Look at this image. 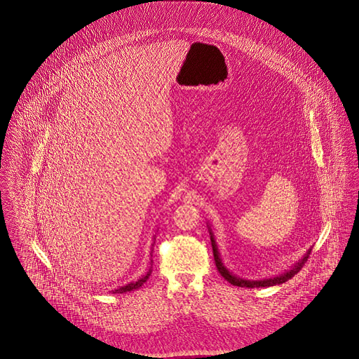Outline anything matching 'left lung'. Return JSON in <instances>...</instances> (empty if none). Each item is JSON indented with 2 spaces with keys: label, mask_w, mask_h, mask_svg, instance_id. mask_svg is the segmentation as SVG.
<instances>
[{
  "label": "left lung",
  "mask_w": 359,
  "mask_h": 359,
  "mask_svg": "<svg viewBox=\"0 0 359 359\" xmlns=\"http://www.w3.org/2000/svg\"><path fill=\"white\" fill-rule=\"evenodd\" d=\"M210 237H211V246H212V253H214V259H215V265H217V269L218 272L221 273L224 280H227L230 284L236 285V287H242V288H259V287H273V285H278V284H283L285 281H288L290 278H292L294 274L299 273L300 269L304 266V264L307 262L308 257L311 255V250L309 249L307 252V255L303 257L299 262H296V265L293 268H290V271L284 272L280 276H276L273 278H264V280H243V278H239L236 274L230 273L229 269H226V266L223 265L222 259L219 257V252H218V248H217V243H215V239H214V234L210 229Z\"/></svg>",
  "instance_id": "8db88e82"
}]
</instances>
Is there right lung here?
I'll list each match as a JSON object with an SVG mask.
<instances>
[{"instance_id": "obj_1", "label": "right lung", "mask_w": 359, "mask_h": 359, "mask_svg": "<svg viewBox=\"0 0 359 359\" xmlns=\"http://www.w3.org/2000/svg\"><path fill=\"white\" fill-rule=\"evenodd\" d=\"M152 262V261H151ZM152 273V266H151V269L148 271V273L145 274V276H142V277H140L137 281L135 283H130V284H126V285H123V287H120V288H117V290H113V293H125V292H130V290H138L148 278H149V276Z\"/></svg>"}]
</instances>
